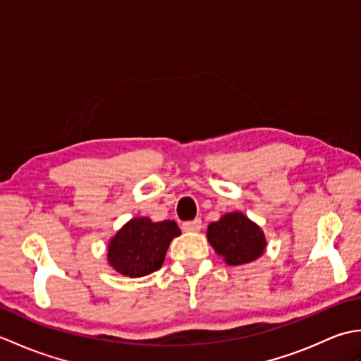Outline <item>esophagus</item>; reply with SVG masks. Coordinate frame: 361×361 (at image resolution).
<instances>
[{
	"mask_svg": "<svg viewBox=\"0 0 361 361\" xmlns=\"http://www.w3.org/2000/svg\"><path fill=\"white\" fill-rule=\"evenodd\" d=\"M181 228H183V231H188V233L200 231V229H202V220L200 219H195V220L185 221V224L181 225Z\"/></svg>",
	"mask_w": 361,
	"mask_h": 361,
	"instance_id": "esophagus-1",
	"label": "esophagus"
}]
</instances>
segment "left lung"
<instances>
[{
  "instance_id": "8db88e82",
  "label": "left lung",
  "mask_w": 361,
  "mask_h": 361,
  "mask_svg": "<svg viewBox=\"0 0 361 361\" xmlns=\"http://www.w3.org/2000/svg\"><path fill=\"white\" fill-rule=\"evenodd\" d=\"M208 240L229 265H243L264 255L265 235L242 212L225 214L208 226Z\"/></svg>"
}]
</instances>
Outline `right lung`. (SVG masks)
Instances as JSON below:
<instances>
[{
  "instance_id": "obj_1",
  "label": "right lung",
  "mask_w": 361,
  "mask_h": 361,
  "mask_svg": "<svg viewBox=\"0 0 361 361\" xmlns=\"http://www.w3.org/2000/svg\"><path fill=\"white\" fill-rule=\"evenodd\" d=\"M180 234L178 225L172 220L153 224L147 217L132 219L111 239L109 262L130 278L157 271L163 265L169 245Z\"/></svg>"
}]
</instances>
